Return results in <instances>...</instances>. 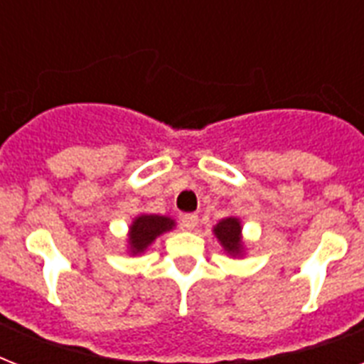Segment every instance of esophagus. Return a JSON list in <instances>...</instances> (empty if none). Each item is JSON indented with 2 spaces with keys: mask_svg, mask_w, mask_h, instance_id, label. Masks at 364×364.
Wrapping results in <instances>:
<instances>
[{
  "mask_svg": "<svg viewBox=\"0 0 364 364\" xmlns=\"http://www.w3.org/2000/svg\"><path fill=\"white\" fill-rule=\"evenodd\" d=\"M181 225L185 230H194V228L198 227V215H194V213H185L181 217Z\"/></svg>",
  "mask_w": 364,
  "mask_h": 364,
  "instance_id": "esophagus-1",
  "label": "esophagus"
}]
</instances>
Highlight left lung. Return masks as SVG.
Segmentation results:
<instances>
[{"instance_id": "obj_1", "label": "left lung", "mask_w": 364, "mask_h": 364, "mask_svg": "<svg viewBox=\"0 0 364 364\" xmlns=\"http://www.w3.org/2000/svg\"><path fill=\"white\" fill-rule=\"evenodd\" d=\"M213 234L217 236V240L221 242V245L225 247L228 255L232 257H238L243 251V242H242V223L236 217H227L215 225L213 228Z\"/></svg>"}]
</instances>
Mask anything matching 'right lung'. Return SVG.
Masks as SVG:
<instances>
[{"instance_id":"right-lung-1","label":"right lung","mask_w":364,"mask_h":364,"mask_svg":"<svg viewBox=\"0 0 364 364\" xmlns=\"http://www.w3.org/2000/svg\"><path fill=\"white\" fill-rule=\"evenodd\" d=\"M176 227L170 217L164 215H137L130 225L128 232V247L132 255L143 253L145 249L159 238L160 234L168 232Z\"/></svg>"}]
</instances>
